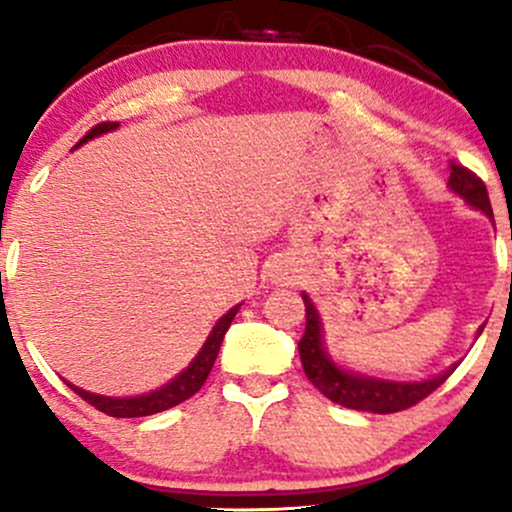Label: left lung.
Returning a JSON list of instances; mask_svg holds the SVG:
<instances>
[{"mask_svg":"<svg viewBox=\"0 0 512 512\" xmlns=\"http://www.w3.org/2000/svg\"><path fill=\"white\" fill-rule=\"evenodd\" d=\"M450 180L448 185L457 195L467 199L472 207L484 211L486 216L493 219L489 192H486L484 180L469 168L450 166ZM305 303V332L298 342V354H301V363L305 370V378L313 383L317 390L322 392L332 402L342 404V407L370 411V414H395V411L409 409L426 399L433 390H438L445 380L450 378L452 370H445L438 378L424 380V383H387V380L375 378H358V375L344 373L327 358L325 349H322V334H320V320H317L315 305L310 303L308 296H303ZM484 327H479V334Z\"/></svg>","mask_w":512,"mask_h":512,"instance_id":"8db88e82","label":"left lung"}]
</instances>
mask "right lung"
Here are the masks:
<instances>
[{"instance_id":"add662e5","label":"right lung","mask_w":512,"mask_h":512,"mask_svg":"<svg viewBox=\"0 0 512 512\" xmlns=\"http://www.w3.org/2000/svg\"><path fill=\"white\" fill-rule=\"evenodd\" d=\"M115 127H117V122H98L96 127H91V132H86V137L81 139L79 144H84L91 137H98V134H103V132H110V129H115ZM236 313H238V305L236 308L228 310V313L223 315L219 322H216L214 332L209 334L207 344L202 346V351H199L195 361L182 370L173 383L161 387V390L149 392V395H142V397L117 399V397L91 395V392L79 390V387H74V385H69V387H72V390L81 399H84V402L91 404V407H96L98 411H103V414H108V416H115V419H132V416H151V414H158V411H166L170 407H175V404L185 402V399H190L195 392L202 390L204 380L209 378L216 356H219L223 334H226L228 327H231Z\"/></svg>"}]
</instances>
